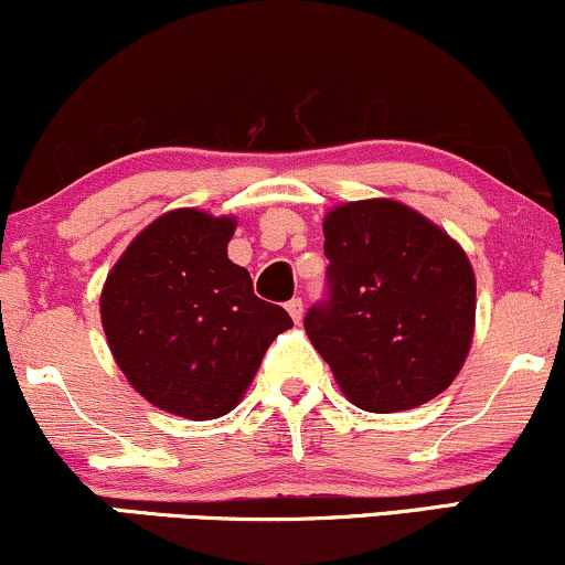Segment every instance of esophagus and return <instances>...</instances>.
Segmentation results:
<instances>
[{
    "label": "esophagus",
    "instance_id": "obj_1",
    "mask_svg": "<svg viewBox=\"0 0 565 565\" xmlns=\"http://www.w3.org/2000/svg\"><path fill=\"white\" fill-rule=\"evenodd\" d=\"M287 310H289L291 319L300 321V319H302V300H300V297H295V300H289V302H287Z\"/></svg>",
    "mask_w": 565,
    "mask_h": 565
}]
</instances>
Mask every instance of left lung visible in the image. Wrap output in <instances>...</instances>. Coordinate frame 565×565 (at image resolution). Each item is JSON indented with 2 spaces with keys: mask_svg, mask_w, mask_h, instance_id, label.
Instances as JSON below:
<instances>
[{
  "mask_svg": "<svg viewBox=\"0 0 565 565\" xmlns=\"http://www.w3.org/2000/svg\"><path fill=\"white\" fill-rule=\"evenodd\" d=\"M327 297L305 332L337 385L374 414L423 406L462 369L476 323L468 255L391 199L353 201L323 220Z\"/></svg>",
  "mask_w": 565,
  "mask_h": 565,
  "instance_id": "obj_1",
  "label": "left lung"
}]
</instances>
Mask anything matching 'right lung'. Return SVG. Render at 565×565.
Listing matches in <instances>:
<instances>
[{
	"label": "right lung",
	"mask_w": 565,
	"mask_h": 565,
	"mask_svg": "<svg viewBox=\"0 0 565 565\" xmlns=\"http://www.w3.org/2000/svg\"><path fill=\"white\" fill-rule=\"evenodd\" d=\"M233 228L231 217L167 212L127 246L100 295L108 348L129 385L185 419L228 414L291 327L228 260Z\"/></svg>",
	"instance_id": "obj_1"
}]
</instances>
